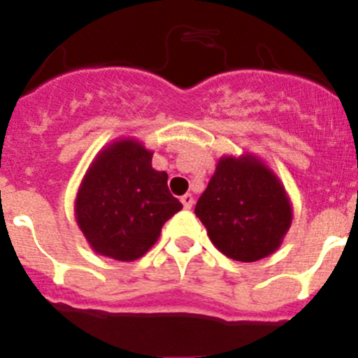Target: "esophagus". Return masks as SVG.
<instances>
[{
  "instance_id": "1",
  "label": "esophagus",
  "mask_w": 358,
  "mask_h": 358,
  "mask_svg": "<svg viewBox=\"0 0 358 358\" xmlns=\"http://www.w3.org/2000/svg\"><path fill=\"white\" fill-rule=\"evenodd\" d=\"M181 202H182V206H185L186 209H192V206H193V202H195V199H193L192 193H186V195L181 196Z\"/></svg>"
}]
</instances>
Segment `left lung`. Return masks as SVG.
<instances>
[{
	"label": "left lung",
	"instance_id": "obj_1",
	"mask_svg": "<svg viewBox=\"0 0 358 358\" xmlns=\"http://www.w3.org/2000/svg\"><path fill=\"white\" fill-rule=\"evenodd\" d=\"M195 215L222 254L254 262L278 250L293 222V204L277 173L261 157L227 154L216 163Z\"/></svg>",
	"mask_w": 358,
	"mask_h": 358
}]
</instances>
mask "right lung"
Listing matches in <instances>:
<instances>
[{
    "instance_id": "add662e5",
    "label": "right lung",
    "mask_w": 358,
    "mask_h": 358,
    "mask_svg": "<svg viewBox=\"0 0 358 358\" xmlns=\"http://www.w3.org/2000/svg\"><path fill=\"white\" fill-rule=\"evenodd\" d=\"M152 150L134 136L104 145L92 159L74 201V218L96 254L131 262L145 255L182 204L169 173L152 169Z\"/></svg>"
}]
</instances>
